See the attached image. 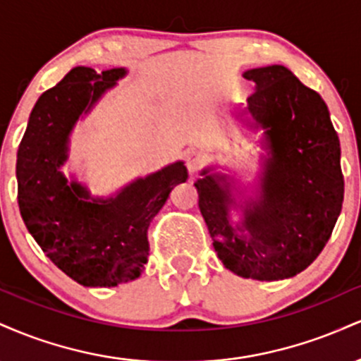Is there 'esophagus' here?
<instances>
[{"mask_svg": "<svg viewBox=\"0 0 361 361\" xmlns=\"http://www.w3.org/2000/svg\"><path fill=\"white\" fill-rule=\"evenodd\" d=\"M186 168H188L190 173H195L198 168L202 166V161H204V157L198 151H190L186 152Z\"/></svg>", "mask_w": 361, "mask_h": 361, "instance_id": "obj_1", "label": "esophagus"}]
</instances>
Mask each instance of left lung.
<instances>
[{
    "label": "left lung",
    "mask_w": 361,
    "mask_h": 361,
    "mask_svg": "<svg viewBox=\"0 0 361 361\" xmlns=\"http://www.w3.org/2000/svg\"><path fill=\"white\" fill-rule=\"evenodd\" d=\"M243 76L256 85L244 114L263 128L270 151L259 195L238 205L243 219L233 226L231 181L204 169L195 181L198 207L227 270L283 280L304 271L329 241L345 195L341 149L324 100L290 69L273 64Z\"/></svg>",
    "instance_id": "left-lung-1"
}]
</instances>
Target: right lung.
<instances>
[{"mask_svg":"<svg viewBox=\"0 0 361 361\" xmlns=\"http://www.w3.org/2000/svg\"><path fill=\"white\" fill-rule=\"evenodd\" d=\"M123 68L78 66L37 100L16 154L18 207L28 233L47 258L85 287H117L135 280L147 263V229L173 186L188 178L181 161L123 186L115 197L93 198L69 183L61 166L81 115L126 76Z\"/></svg>","mask_w":361,"mask_h":361,"instance_id":"right-lung-1","label":"right lung"}]
</instances>
